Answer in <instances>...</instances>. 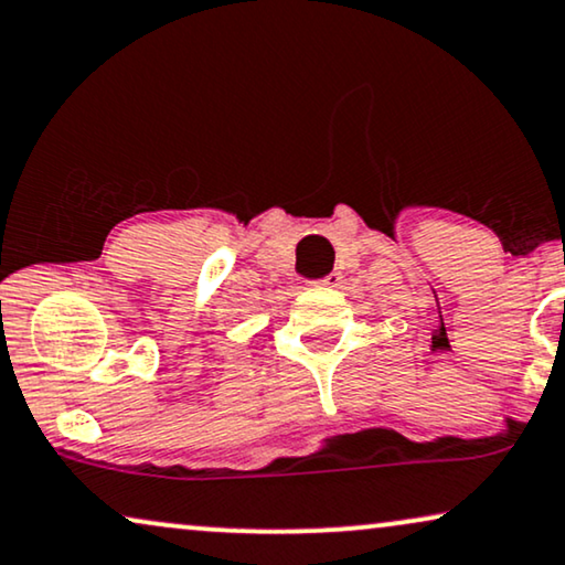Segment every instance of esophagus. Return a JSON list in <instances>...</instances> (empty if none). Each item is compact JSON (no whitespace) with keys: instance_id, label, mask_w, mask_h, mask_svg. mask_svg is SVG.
Segmentation results:
<instances>
[{"instance_id":"esophagus-1","label":"esophagus","mask_w":565,"mask_h":565,"mask_svg":"<svg viewBox=\"0 0 565 565\" xmlns=\"http://www.w3.org/2000/svg\"><path fill=\"white\" fill-rule=\"evenodd\" d=\"M338 284H341V274L333 270V274L322 276V278H315V281H307V287H320V289H335Z\"/></svg>"}]
</instances>
